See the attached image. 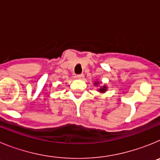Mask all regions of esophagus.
I'll return each instance as SVG.
<instances>
[{
	"instance_id": "esophagus-1",
	"label": "esophagus",
	"mask_w": 160,
	"mask_h": 160,
	"mask_svg": "<svg viewBox=\"0 0 160 160\" xmlns=\"http://www.w3.org/2000/svg\"><path fill=\"white\" fill-rule=\"evenodd\" d=\"M77 77L79 79H83V78H84V74H83V73H82V74H78Z\"/></svg>"
}]
</instances>
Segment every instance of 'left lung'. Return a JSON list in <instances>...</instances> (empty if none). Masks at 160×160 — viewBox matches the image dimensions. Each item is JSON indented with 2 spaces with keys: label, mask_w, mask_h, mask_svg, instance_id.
Masks as SVG:
<instances>
[{
  "label": "left lung",
  "mask_w": 160,
  "mask_h": 160,
  "mask_svg": "<svg viewBox=\"0 0 160 160\" xmlns=\"http://www.w3.org/2000/svg\"><path fill=\"white\" fill-rule=\"evenodd\" d=\"M98 82H94V86H97L98 87ZM106 90H107V87L106 86H103L102 87H101L100 89H98V91H99L100 93H104L106 92Z\"/></svg>",
  "instance_id": "1"
}]
</instances>
